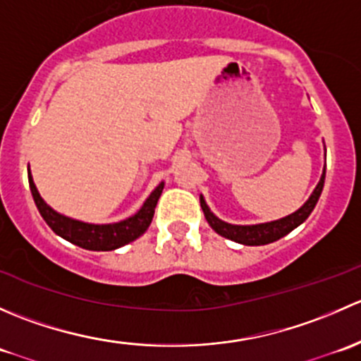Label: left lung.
<instances>
[{"label": "left lung", "instance_id": "1", "mask_svg": "<svg viewBox=\"0 0 361 361\" xmlns=\"http://www.w3.org/2000/svg\"><path fill=\"white\" fill-rule=\"evenodd\" d=\"M323 185H325V169H323L322 178H319V183L316 185L314 192L311 194V197L305 201L304 206L300 209H297L295 213L288 214L285 218H279V220L274 221H267V224H258V225H232L227 224V221L220 220L218 216H214L211 213V209L207 207L206 201L201 195V207L204 211V216H206L207 224L211 225L216 234L224 235V238L231 239V241L241 243V245L246 246H262V245H269V243H274L278 239L285 238L286 234L297 228L302 221L307 220L309 214L312 213L314 209L316 202H318L319 195H322Z\"/></svg>", "mask_w": 361, "mask_h": 361}]
</instances>
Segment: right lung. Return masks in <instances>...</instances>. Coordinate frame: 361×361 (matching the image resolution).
Wrapping results in <instances>:
<instances>
[{"instance_id":"right-lung-1","label":"right lung","mask_w":361,"mask_h":361,"mask_svg":"<svg viewBox=\"0 0 361 361\" xmlns=\"http://www.w3.org/2000/svg\"><path fill=\"white\" fill-rule=\"evenodd\" d=\"M27 178H29V188H31L32 199H35L36 207H38L39 214L43 220L47 221L50 228L61 235L66 241L73 245L80 246V248L92 250V251H111L120 248L123 245H129L134 239L143 235L147 228L150 227L152 218H154L155 206L164 190V183H160L157 188L150 194V197L145 201L141 209L133 216L126 218L116 224H85V221L73 220V218L64 216V214L57 213L49 206L39 195L38 188H36L35 181H32L31 171L27 167Z\"/></svg>"}]
</instances>
